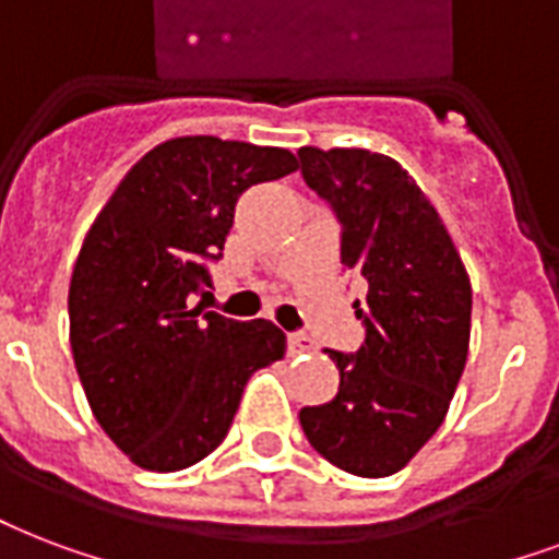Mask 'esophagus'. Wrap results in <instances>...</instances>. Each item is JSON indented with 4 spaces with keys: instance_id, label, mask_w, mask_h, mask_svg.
<instances>
[{
    "instance_id": "obj_1",
    "label": "esophagus",
    "mask_w": 559,
    "mask_h": 559,
    "mask_svg": "<svg viewBox=\"0 0 559 559\" xmlns=\"http://www.w3.org/2000/svg\"><path fill=\"white\" fill-rule=\"evenodd\" d=\"M287 348H289V355H305V352L313 348V340H310L308 334H289Z\"/></svg>"
}]
</instances>
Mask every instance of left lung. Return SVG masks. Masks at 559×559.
<instances>
[{
  "label": "left lung",
  "instance_id": "8db88e82",
  "mask_svg": "<svg viewBox=\"0 0 559 559\" xmlns=\"http://www.w3.org/2000/svg\"><path fill=\"white\" fill-rule=\"evenodd\" d=\"M301 176L343 223V266L366 278L355 301L366 343L328 352L340 393L298 419L343 472L386 478L449 413L468 355L472 284L440 213L399 160L369 148L301 146Z\"/></svg>",
  "mask_w": 559,
  "mask_h": 559
}]
</instances>
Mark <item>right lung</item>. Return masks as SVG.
<instances>
[{"mask_svg":"<svg viewBox=\"0 0 559 559\" xmlns=\"http://www.w3.org/2000/svg\"><path fill=\"white\" fill-rule=\"evenodd\" d=\"M298 169L289 148L211 134L173 138L131 166L81 242L70 346L102 431L148 472L204 460L231 428L242 386L287 352L270 319L204 313L207 261L234 204Z\"/></svg>","mask_w":559,"mask_h":559,"instance_id":"1","label":"right lung"}]
</instances>
